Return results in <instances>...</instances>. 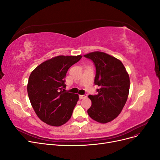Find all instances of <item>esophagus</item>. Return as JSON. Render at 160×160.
I'll return each mask as SVG.
<instances>
[{
    "label": "esophagus",
    "mask_w": 160,
    "mask_h": 160,
    "mask_svg": "<svg viewBox=\"0 0 160 160\" xmlns=\"http://www.w3.org/2000/svg\"><path fill=\"white\" fill-rule=\"evenodd\" d=\"M87 96H88V95H87V94H84V95H79V98H80V99H84V98H87Z\"/></svg>",
    "instance_id": "34e87169"
}]
</instances>
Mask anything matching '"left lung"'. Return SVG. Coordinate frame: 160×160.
I'll use <instances>...</instances> for the list:
<instances>
[{
	"label": "left lung",
	"mask_w": 160,
	"mask_h": 160,
	"mask_svg": "<svg viewBox=\"0 0 160 160\" xmlns=\"http://www.w3.org/2000/svg\"><path fill=\"white\" fill-rule=\"evenodd\" d=\"M84 57L93 61L96 74L94 83L97 95H89L92 105L88 110L91 118L106 123L119 115L126 103L129 77L124 65L116 58L103 52H93Z\"/></svg>",
	"instance_id": "8db88e82"
}]
</instances>
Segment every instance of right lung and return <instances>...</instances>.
I'll use <instances>...</instances> for the list:
<instances>
[{"mask_svg":"<svg viewBox=\"0 0 160 160\" xmlns=\"http://www.w3.org/2000/svg\"><path fill=\"white\" fill-rule=\"evenodd\" d=\"M82 56H57L36 67L27 85L28 98L43 122L61 126L68 122L79 100L78 95L65 91V76Z\"/></svg>","mask_w":160,"mask_h":160,"instance_id":"add662e5","label":"right lung"}]
</instances>
